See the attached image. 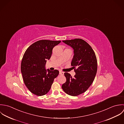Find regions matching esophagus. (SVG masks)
Listing matches in <instances>:
<instances>
[{
    "instance_id": "1",
    "label": "esophagus",
    "mask_w": 124,
    "mask_h": 124,
    "mask_svg": "<svg viewBox=\"0 0 124 124\" xmlns=\"http://www.w3.org/2000/svg\"><path fill=\"white\" fill-rule=\"evenodd\" d=\"M59 74L61 75H63L64 74V72H62L61 71H59Z\"/></svg>"
}]
</instances>
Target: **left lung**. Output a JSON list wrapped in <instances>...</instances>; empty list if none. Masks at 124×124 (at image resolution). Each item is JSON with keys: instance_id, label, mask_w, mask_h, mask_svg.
<instances>
[{"instance_id": "left-lung-1", "label": "left lung", "mask_w": 124, "mask_h": 124, "mask_svg": "<svg viewBox=\"0 0 124 124\" xmlns=\"http://www.w3.org/2000/svg\"><path fill=\"white\" fill-rule=\"evenodd\" d=\"M62 41L74 50L71 65L76 74L72 78L65 72L66 81L62 88L67 94L76 96L86 92L93 83L97 70V59L93 50L84 40L78 38Z\"/></svg>"}]
</instances>
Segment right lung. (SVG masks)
Returning <instances> with one entry per match:
<instances>
[{"instance_id": "right-lung-1", "label": "right lung", "mask_w": 124, "mask_h": 124, "mask_svg": "<svg viewBox=\"0 0 124 124\" xmlns=\"http://www.w3.org/2000/svg\"><path fill=\"white\" fill-rule=\"evenodd\" d=\"M60 42L39 40L25 51L21 63V72L26 86L33 94L42 96L47 93L54 78L59 74L56 70H46V64L51 56L53 48Z\"/></svg>"}]
</instances>
